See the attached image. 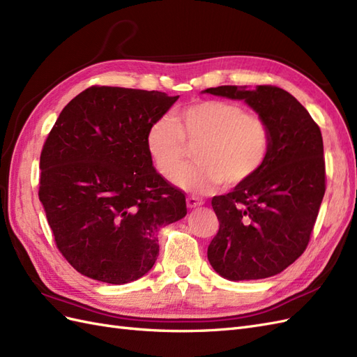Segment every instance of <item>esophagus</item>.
<instances>
[{
    "label": "esophagus",
    "mask_w": 357,
    "mask_h": 357,
    "mask_svg": "<svg viewBox=\"0 0 357 357\" xmlns=\"http://www.w3.org/2000/svg\"><path fill=\"white\" fill-rule=\"evenodd\" d=\"M186 204H188L189 208H195V207H199V205H202L204 202H202V199H199V198L192 195V197H188V198H186Z\"/></svg>",
    "instance_id": "esophagus-1"
}]
</instances>
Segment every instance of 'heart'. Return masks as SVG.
<instances>
[{"label":"heart","mask_w":357,"mask_h":357,"mask_svg":"<svg viewBox=\"0 0 357 357\" xmlns=\"http://www.w3.org/2000/svg\"><path fill=\"white\" fill-rule=\"evenodd\" d=\"M188 146L198 164L174 177L186 190H210L220 183L235 188L250 181L271 153L273 134L264 117L231 101H201L164 114L150 123L146 149L162 176L171 177L185 164Z\"/></svg>","instance_id":"heart-1"}]
</instances>
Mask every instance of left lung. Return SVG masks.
<instances>
[{
  "instance_id": "8db88e82",
  "label": "left lung",
  "mask_w": 357,
  "mask_h": 357,
  "mask_svg": "<svg viewBox=\"0 0 357 357\" xmlns=\"http://www.w3.org/2000/svg\"><path fill=\"white\" fill-rule=\"evenodd\" d=\"M207 93L244 100L271 128V153L244 185L211 199L219 231L208 261L222 277L259 280L280 274L305 252L326 190L323 138L295 96L261 84L219 86Z\"/></svg>"
}]
</instances>
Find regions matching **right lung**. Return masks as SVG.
<instances>
[{"label": "right lung", "mask_w": 357, "mask_h": 357, "mask_svg": "<svg viewBox=\"0 0 357 357\" xmlns=\"http://www.w3.org/2000/svg\"><path fill=\"white\" fill-rule=\"evenodd\" d=\"M177 100L91 86L63 107L41 150L38 198L75 271L134 282L156 262L159 229L186 215L185 192L159 174L146 149L150 123Z\"/></svg>", "instance_id": "1"}]
</instances>
